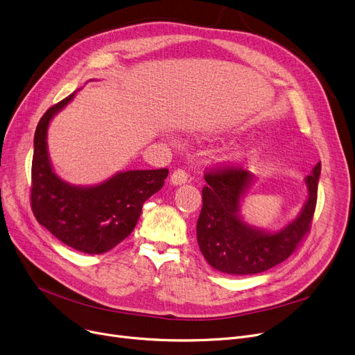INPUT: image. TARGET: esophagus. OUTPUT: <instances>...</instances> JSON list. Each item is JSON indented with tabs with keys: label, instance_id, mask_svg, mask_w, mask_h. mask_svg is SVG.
<instances>
[{
	"label": "esophagus",
	"instance_id": "34e87169",
	"mask_svg": "<svg viewBox=\"0 0 355 355\" xmlns=\"http://www.w3.org/2000/svg\"><path fill=\"white\" fill-rule=\"evenodd\" d=\"M189 181V173L182 170V168H178V170H175L171 175V182L174 185H178V184H184Z\"/></svg>",
	"mask_w": 355,
	"mask_h": 355
}]
</instances>
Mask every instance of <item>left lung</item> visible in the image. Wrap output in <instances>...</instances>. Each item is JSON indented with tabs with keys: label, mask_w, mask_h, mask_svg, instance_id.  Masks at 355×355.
Returning <instances> with one entry per match:
<instances>
[{
	"label": "left lung",
	"mask_w": 355,
	"mask_h": 355,
	"mask_svg": "<svg viewBox=\"0 0 355 355\" xmlns=\"http://www.w3.org/2000/svg\"><path fill=\"white\" fill-rule=\"evenodd\" d=\"M320 174L321 162L305 178L308 200L301 214L281 232L266 233L248 226L239 216L240 198L252 181L250 173L226 164L207 168L197 241L209 265L229 275H254L282 263L311 230Z\"/></svg>",
	"instance_id": "obj_1"
}]
</instances>
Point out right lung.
<instances>
[{
	"label": "right lung",
	"mask_w": 355,
	"mask_h": 355,
	"mask_svg": "<svg viewBox=\"0 0 355 355\" xmlns=\"http://www.w3.org/2000/svg\"><path fill=\"white\" fill-rule=\"evenodd\" d=\"M73 96L49 107L35 128L30 204L37 221L64 245L101 254L132 233L144 202L162 189L168 170L125 171L95 187L62 181L51 168L46 137L50 119Z\"/></svg>",
	"instance_id": "add662e5"
}]
</instances>
